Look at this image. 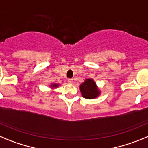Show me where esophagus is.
Masks as SVG:
<instances>
[{
    "mask_svg": "<svg viewBox=\"0 0 148 148\" xmlns=\"http://www.w3.org/2000/svg\"><path fill=\"white\" fill-rule=\"evenodd\" d=\"M68 82H69V84H73V82H74V80H73L72 79H68Z\"/></svg>",
    "mask_w": 148,
    "mask_h": 148,
    "instance_id": "esophagus-1",
    "label": "esophagus"
}]
</instances>
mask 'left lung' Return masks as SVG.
<instances>
[{
  "mask_svg": "<svg viewBox=\"0 0 148 148\" xmlns=\"http://www.w3.org/2000/svg\"><path fill=\"white\" fill-rule=\"evenodd\" d=\"M79 90L82 97L88 99H96L101 94V91L97 83L91 78L85 79V81L80 84Z\"/></svg>",
  "mask_w": 148,
  "mask_h": 148,
  "instance_id": "8db88e82",
  "label": "left lung"
}]
</instances>
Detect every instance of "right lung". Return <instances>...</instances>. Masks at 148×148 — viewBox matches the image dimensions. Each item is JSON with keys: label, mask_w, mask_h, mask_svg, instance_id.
<instances>
[{"label": "right lung", "mask_w": 148, "mask_h": 148, "mask_svg": "<svg viewBox=\"0 0 148 148\" xmlns=\"http://www.w3.org/2000/svg\"><path fill=\"white\" fill-rule=\"evenodd\" d=\"M60 86V83H54V82H51V83L50 84L49 87H50V88H51V90H54V89L55 88H58Z\"/></svg>", "instance_id": "1"}]
</instances>
